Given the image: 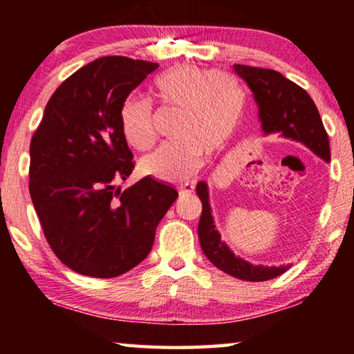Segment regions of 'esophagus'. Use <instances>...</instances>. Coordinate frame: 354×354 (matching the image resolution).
Here are the masks:
<instances>
[{"instance_id":"obj_1","label":"esophagus","mask_w":354,"mask_h":354,"mask_svg":"<svg viewBox=\"0 0 354 354\" xmlns=\"http://www.w3.org/2000/svg\"><path fill=\"white\" fill-rule=\"evenodd\" d=\"M194 190H195V185L192 183H184L181 185H178L179 195H190V194H194Z\"/></svg>"}]
</instances>
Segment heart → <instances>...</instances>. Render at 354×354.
<instances>
[{
    "mask_svg": "<svg viewBox=\"0 0 354 354\" xmlns=\"http://www.w3.org/2000/svg\"><path fill=\"white\" fill-rule=\"evenodd\" d=\"M160 109L176 112L170 137L140 162L143 175L165 183H181L200 170L203 156L212 158L230 145L245 111V92L230 73L178 65L151 84ZM124 142L137 151L154 145L153 111L147 101L127 98L118 112Z\"/></svg>",
    "mask_w": 354,
    "mask_h": 354,
    "instance_id": "obj_1",
    "label": "heart"
}]
</instances>
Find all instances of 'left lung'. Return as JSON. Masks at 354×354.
<instances>
[{
  "label": "left lung",
  "instance_id": "1",
  "mask_svg": "<svg viewBox=\"0 0 354 354\" xmlns=\"http://www.w3.org/2000/svg\"><path fill=\"white\" fill-rule=\"evenodd\" d=\"M236 73L247 81L254 100L259 106V118L266 134L279 133L287 139H293L306 145L322 159L329 162V140L323 127L319 109L309 93L284 77L281 73L268 68L234 65ZM203 211L198 223V237L201 250L215 267L231 277L243 281H267L283 274L290 266L262 267L253 266L237 257L225 242L220 241L215 230L206 183L196 185Z\"/></svg>",
  "mask_w": 354,
  "mask_h": 354
}]
</instances>
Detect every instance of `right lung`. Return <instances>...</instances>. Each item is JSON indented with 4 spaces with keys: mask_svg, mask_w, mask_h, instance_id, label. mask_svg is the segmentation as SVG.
Segmentation results:
<instances>
[{
    "mask_svg": "<svg viewBox=\"0 0 354 354\" xmlns=\"http://www.w3.org/2000/svg\"><path fill=\"white\" fill-rule=\"evenodd\" d=\"M159 65L106 56L56 88L31 139L29 194L59 261L92 278H115L153 248L156 227L178 192L134 169L120 131V106Z\"/></svg>",
    "mask_w": 354,
    "mask_h": 354,
    "instance_id": "obj_1",
    "label": "right lung"
}]
</instances>
